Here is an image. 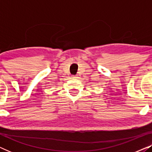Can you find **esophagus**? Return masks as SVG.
I'll use <instances>...</instances> for the list:
<instances>
[{
  "label": "esophagus",
  "mask_w": 152,
  "mask_h": 152,
  "mask_svg": "<svg viewBox=\"0 0 152 152\" xmlns=\"http://www.w3.org/2000/svg\"><path fill=\"white\" fill-rule=\"evenodd\" d=\"M73 78H78V77L77 76H74Z\"/></svg>",
  "instance_id": "obj_1"
}]
</instances>
